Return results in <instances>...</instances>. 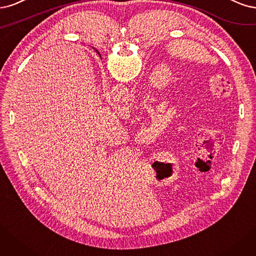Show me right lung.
Instances as JSON below:
<instances>
[{"label":"right lung","instance_id":"add662e5","mask_svg":"<svg viewBox=\"0 0 256 256\" xmlns=\"http://www.w3.org/2000/svg\"><path fill=\"white\" fill-rule=\"evenodd\" d=\"M96 52H98V51H96Z\"/></svg>","mask_w":256,"mask_h":256}]
</instances>
